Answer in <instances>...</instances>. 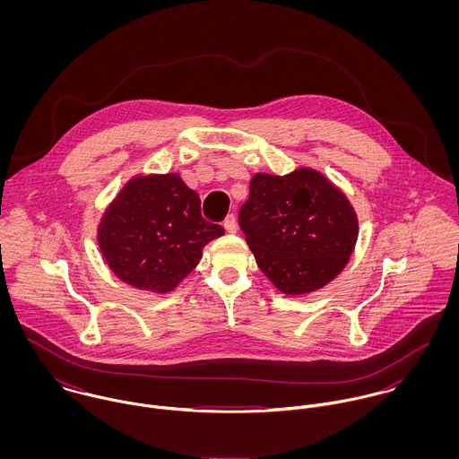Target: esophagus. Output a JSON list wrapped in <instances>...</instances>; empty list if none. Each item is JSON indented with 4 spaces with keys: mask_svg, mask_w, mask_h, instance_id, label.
Masks as SVG:
<instances>
[{
    "mask_svg": "<svg viewBox=\"0 0 459 459\" xmlns=\"http://www.w3.org/2000/svg\"><path fill=\"white\" fill-rule=\"evenodd\" d=\"M224 228L228 233H237L238 230V224H237V217L233 213H230L226 219H224Z\"/></svg>",
    "mask_w": 459,
    "mask_h": 459,
    "instance_id": "esophagus-1",
    "label": "esophagus"
}]
</instances>
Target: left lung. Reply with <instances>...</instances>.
<instances>
[{
    "label": "left lung",
    "instance_id": "left-lung-1",
    "mask_svg": "<svg viewBox=\"0 0 459 459\" xmlns=\"http://www.w3.org/2000/svg\"><path fill=\"white\" fill-rule=\"evenodd\" d=\"M238 224L263 273L288 295L330 282L353 253L359 222L346 196L315 169L258 173Z\"/></svg>",
    "mask_w": 459,
    "mask_h": 459
}]
</instances>
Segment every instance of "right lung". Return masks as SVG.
Returning <instances> with one entry per match:
<instances>
[{
  "label": "right lung",
  "mask_w": 459,
  "mask_h": 459,
  "mask_svg": "<svg viewBox=\"0 0 459 459\" xmlns=\"http://www.w3.org/2000/svg\"><path fill=\"white\" fill-rule=\"evenodd\" d=\"M224 235L201 215V199L178 175L131 180L106 210L99 246L127 284L171 291L201 260L203 247Z\"/></svg>",
  "instance_id": "1"
}]
</instances>
